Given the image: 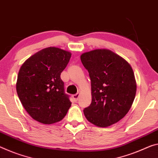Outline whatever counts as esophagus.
I'll return each instance as SVG.
<instances>
[{
  "instance_id": "34e87169",
  "label": "esophagus",
  "mask_w": 158,
  "mask_h": 158,
  "mask_svg": "<svg viewBox=\"0 0 158 158\" xmlns=\"http://www.w3.org/2000/svg\"><path fill=\"white\" fill-rule=\"evenodd\" d=\"M79 96V94H78V93H77V94H74V95H73V96H72V97H73V98H74V101H78Z\"/></svg>"
}]
</instances>
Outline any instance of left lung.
I'll return each instance as SVG.
<instances>
[{
  "instance_id": "obj_1",
  "label": "left lung",
  "mask_w": 158,
  "mask_h": 158,
  "mask_svg": "<svg viewBox=\"0 0 158 158\" xmlns=\"http://www.w3.org/2000/svg\"><path fill=\"white\" fill-rule=\"evenodd\" d=\"M91 81L92 101L84 110L89 122L100 127L117 123L131 108L136 92L131 67L107 49H96L81 56Z\"/></svg>"
}]
</instances>
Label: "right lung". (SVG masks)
Returning <instances> with one entry per match:
<instances>
[{
    "label": "right lung",
    "mask_w": 158,
    "mask_h": 158,
    "mask_svg": "<svg viewBox=\"0 0 158 158\" xmlns=\"http://www.w3.org/2000/svg\"><path fill=\"white\" fill-rule=\"evenodd\" d=\"M71 53L49 47L33 55L22 64L16 84L22 106L34 119L50 124L65 116L72 102L64 93L61 72L68 64Z\"/></svg>",
    "instance_id": "right-lung-1"
}]
</instances>
